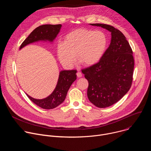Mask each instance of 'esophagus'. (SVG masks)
I'll list each match as a JSON object with an SVG mask.
<instances>
[{
	"label": "esophagus",
	"instance_id": "esophagus-1",
	"mask_svg": "<svg viewBox=\"0 0 151 151\" xmlns=\"http://www.w3.org/2000/svg\"><path fill=\"white\" fill-rule=\"evenodd\" d=\"M76 75H77V76L78 77V78H81V77H82V73L81 72H78L77 73H76Z\"/></svg>",
	"mask_w": 151,
	"mask_h": 151
}]
</instances>
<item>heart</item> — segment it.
I'll return each mask as SVG.
<instances>
[{
	"label": "heart",
	"instance_id": "1",
	"mask_svg": "<svg viewBox=\"0 0 151 151\" xmlns=\"http://www.w3.org/2000/svg\"><path fill=\"white\" fill-rule=\"evenodd\" d=\"M107 45V36L103 32L78 29L64 36L63 42L58 43L57 53L60 61L66 67L73 66L75 55L83 65L91 66L101 58Z\"/></svg>",
	"mask_w": 151,
	"mask_h": 151
}]
</instances>
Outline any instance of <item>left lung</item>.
I'll return each instance as SVG.
<instances>
[{
    "label": "left lung",
    "instance_id": "left-lung-1",
    "mask_svg": "<svg viewBox=\"0 0 151 151\" xmlns=\"http://www.w3.org/2000/svg\"><path fill=\"white\" fill-rule=\"evenodd\" d=\"M111 32V42L100 61L82 70L88 81L87 96L96 106L104 108L116 103L131 88L134 61L123 33L106 24H90Z\"/></svg>",
    "mask_w": 151,
    "mask_h": 151
}]
</instances>
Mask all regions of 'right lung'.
Instances as JSON below:
<instances>
[{
	"label": "right lung",
	"instance_id": "obj_1",
	"mask_svg": "<svg viewBox=\"0 0 151 151\" xmlns=\"http://www.w3.org/2000/svg\"><path fill=\"white\" fill-rule=\"evenodd\" d=\"M61 24H45L36 28L21 44L19 49L31 43L39 40L52 42L58 34ZM76 70H63L60 72L56 87L51 95L44 99H35L26 94L29 99L35 104L45 109H52L57 107L65 100L68 91L76 79Z\"/></svg>",
	"mask_w": 151,
	"mask_h": 151
}]
</instances>
